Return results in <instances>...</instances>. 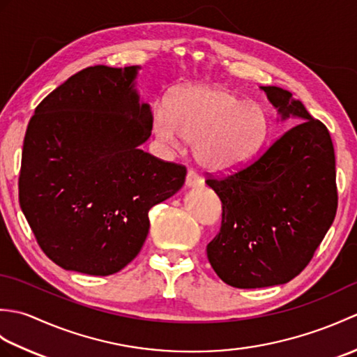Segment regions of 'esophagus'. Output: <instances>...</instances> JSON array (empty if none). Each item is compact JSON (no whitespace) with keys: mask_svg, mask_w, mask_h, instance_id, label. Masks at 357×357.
<instances>
[{"mask_svg":"<svg viewBox=\"0 0 357 357\" xmlns=\"http://www.w3.org/2000/svg\"><path fill=\"white\" fill-rule=\"evenodd\" d=\"M202 178L199 176L198 173H196L195 170H192V169H188V172H187V176H185V185L187 187H199V185H202Z\"/></svg>","mask_w":357,"mask_h":357,"instance_id":"obj_1","label":"esophagus"}]
</instances>
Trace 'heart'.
<instances>
[{"mask_svg":"<svg viewBox=\"0 0 357 357\" xmlns=\"http://www.w3.org/2000/svg\"><path fill=\"white\" fill-rule=\"evenodd\" d=\"M151 127L170 147L195 141V156L213 172H233L261 153L270 135V116L225 87H192L153 109Z\"/></svg>","mask_w":357,"mask_h":357,"instance_id":"1","label":"heart"}]
</instances>
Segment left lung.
<instances>
[{
    "mask_svg": "<svg viewBox=\"0 0 357 357\" xmlns=\"http://www.w3.org/2000/svg\"><path fill=\"white\" fill-rule=\"evenodd\" d=\"M282 118L298 123L229 174L207 173L222 202L221 229L208 242L210 265L225 284H285L304 270L335 221L336 159L328 128L280 87H262Z\"/></svg>",
    "mask_w": 357,
    "mask_h": 357,
    "instance_id": "1",
    "label": "left lung"
}]
</instances>
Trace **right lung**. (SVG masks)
Masks as SVG:
<instances>
[{
  "label": "right lung",
  "mask_w": 357,
  "mask_h": 357,
  "mask_svg": "<svg viewBox=\"0 0 357 357\" xmlns=\"http://www.w3.org/2000/svg\"><path fill=\"white\" fill-rule=\"evenodd\" d=\"M136 69L87 67L45 96L29 121L20 206L38 245L64 270H123L147 238L149 210L185 181V165L139 149L151 112L133 89Z\"/></svg>",
  "instance_id": "1"
}]
</instances>
